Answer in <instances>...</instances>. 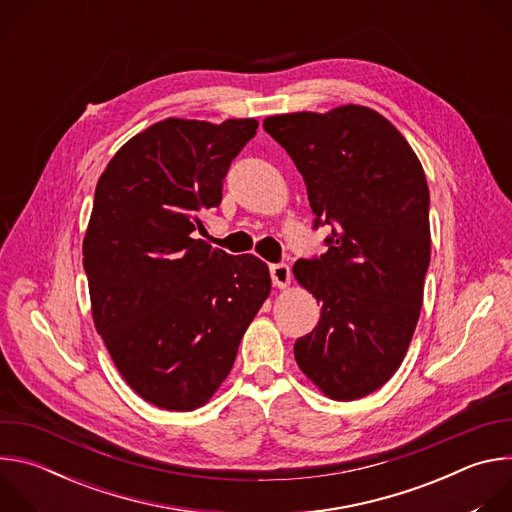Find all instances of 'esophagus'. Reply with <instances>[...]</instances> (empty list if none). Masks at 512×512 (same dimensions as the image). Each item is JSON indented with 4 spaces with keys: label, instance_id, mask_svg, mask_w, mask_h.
<instances>
[{
    "label": "esophagus",
    "instance_id": "esophagus-1",
    "mask_svg": "<svg viewBox=\"0 0 512 512\" xmlns=\"http://www.w3.org/2000/svg\"><path fill=\"white\" fill-rule=\"evenodd\" d=\"M269 273H271L273 285L279 287V289H285V287L289 285V281H291V271H289V267H287L285 263H275V265H271V267H269Z\"/></svg>",
    "mask_w": 512,
    "mask_h": 512
}]
</instances>
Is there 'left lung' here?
Returning <instances> with one entry per match:
<instances>
[{"mask_svg":"<svg viewBox=\"0 0 512 512\" xmlns=\"http://www.w3.org/2000/svg\"><path fill=\"white\" fill-rule=\"evenodd\" d=\"M263 127L304 176L314 229L332 227L328 251L294 265L322 306L294 346L298 367L330 399H360L395 375L419 320L431 253L421 162L362 105L273 115Z\"/></svg>","mask_w":512,"mask_h":512,"instance_id":"left-lung-1","label":"left lung"}]
</instances>
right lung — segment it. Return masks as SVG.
I'll return each instance as SVG.
<instances>
[{
	"label": "right lung",
	"mask_w": 512,
	"mask_h": 512,
	"mask_svg": "<svg viewBox=\"0 0 512 512\" xmlns=\"http://www.w3.org/2000/svg\"><path fill=\"white\" fill-rule=\"evenodd\" d=\"M255 119H164L131 137L101 174L83 265L91 310L117 371L148 403L192 411L233 369L271 291L267 265L196 239L223 200Z\"/></svg>",
	"instance_id": "right-lung-1"
}]
</instances>
